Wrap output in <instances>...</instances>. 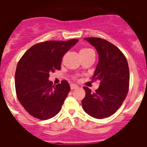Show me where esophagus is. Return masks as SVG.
<instances>
[{"label": "esophagus", "instance_id": "1", "mask_svg": "<svg viewBox=\"0 0 147 147\" xmlns=\"http://www.w3.org/2000/svg\"><path fill=\"white\" fill-rule=\"evenodd\" d=\"M79 88V86L76 85H74V84H72V85H71V90H74V89H76V88Z\"/></svg>", "mask_w": 147, "mask_h": 147}]
</instances>
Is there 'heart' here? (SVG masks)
<instances>
[{"label": "heart", "instance_id": "heart-1", "mask_svg": "<svg viewBox=\"0 0 147 147\" xmlns=\"http://www.w3.org/2000/svg\"><path fill=\"white\" fill-rule=\"evenodd\" d=\"M92 51V50H91V49H82L81 51H80V53L87 52V51Z\"/></svg>", "mask_w": 147, "mask_h": 147}]
</instances>
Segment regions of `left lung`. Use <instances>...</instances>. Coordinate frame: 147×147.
I'll use <instances>...</instances> for the list:
<instances>
[{"instance_id":"left-lung-1","label":"left lung","mask_w":147,"mask_h":147,"mask_svg":"<svg viewBox=\"0 0 147 147\" xmlns=\"http://www.w3.org/2000/svg\"><path fill=\"white\" fill-rule=\"evenodd\" d=\"M98 54L93 80H99L96 92L84 87L82 107L89 115L104 119L115 113L125 99L129 82V66L123 53L113 44L98 37L85 38Z\"/></svg>"}]
</instances>
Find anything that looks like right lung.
Here are the masks:
<instances>
[{"label":"right lung","instance_id":"1","mask_svg":"<svg viewBox=\"0 0 147 147\" xmlns=\"http://www.w3.org/2000/svg\"><path fill=\"white\" fill-rule=\"evenodd\" d=\"M78 41L40 42L30 48L18 62L15 77L17 96L34 118L46 120L60 111L71 88L65 80L54 86L49 78L51 72L60 70L64 54Z\"/></svg>","mask_w":147,"mask_h":147}]
</instances>
